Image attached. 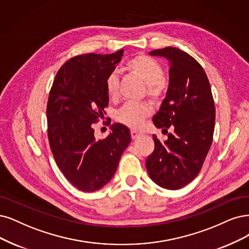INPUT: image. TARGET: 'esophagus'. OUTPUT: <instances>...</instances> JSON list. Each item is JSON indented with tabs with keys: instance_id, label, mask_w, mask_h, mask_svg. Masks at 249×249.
<instances>
[{
	"instance_id": "34e87169",
	"label": "esophagus",
	"mask_w": 249,
	"mask_h": 249,
	"mask_svg": "<svg viewBox=\"0 0 249 249\" xmlns=\"http://www.w3.org/2000/svg\"><path fill=\"white\" fill-rule=\"evenodd\" d=\"M142 135V133L141 131H137V130H134V129L131 130V137L133 140L139 139V137H141Z\"/></svg>"
}]
</instances>
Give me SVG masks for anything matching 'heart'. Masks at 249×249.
Listing matches in <instances>:
<instances>
[{
  "label": "heart",
  "mask_w": 249,
  "mask_h": 249,
  "mask_svg": "<svg viewBox=\"0 0 249 249\" xmlns=\"http://www.w3.org/2000/svg\"><path fill=\"white\" fill-rule=\"evenodd\" d=\"M127 70L136 73L146 84V93L154 99L159 98L164 90V71L161 64L146 55H137L126 64ZM119 79L116 72H110L106 80V90L108 97L115 98L118 95ZM152 108L146 104L127 103L116 113L118 121L130 127H139L142 120L150 116Z\"/></svg>",
  "instance_id": "obj_1"
}]
</instances>
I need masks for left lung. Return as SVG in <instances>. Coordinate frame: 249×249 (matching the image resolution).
Here are the masks:
<instances>
[{"label":"left lung","mask_w":249,"mask_h":249,"mask_svg":"<svg viewBox=\"0 0 249 249\" xmlns=\"http://www.w3.org/2000/svg\"><path fill=\"white\" fill-rule=\"evenodd\" d=\"M150 55L163 56L170 62L167 94L153 122L163 130L172 127L173 132L164 142L153 135L155 149L145 166L157 185L178 190L198 176L213 143V96L203 68L187 52L166 47Z\"/></svg>","instance_id":"8db88e82"}]
</instances>
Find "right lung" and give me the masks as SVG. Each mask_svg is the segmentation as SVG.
<instances>
[{
	"mask_svg": "<svg viewBox=\"0 0 249 249\" xmlns=\"http://www.w3.org/2000/svg\"><path fill=\"white\" fill-rule=\"evenodd\" d=\"M123 52L87 53L69 59L49 92L46 113L51 152L63 176L83 192L97 191L112 179L131 142L130 131L123 124L112 125V133L99 141L93 129L108 105L107 77Z\"/></svg>",
	"mask_w": 249,
	"mask_h": 249,
	"instance_id": "obj_1",
	"label": "right lung"
}]
</instances>
